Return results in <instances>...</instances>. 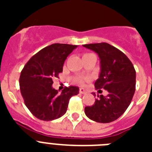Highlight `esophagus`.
<instances>
[{"mask_svg":"<svg viewBox=\"0 0 152 152\" xmlns=\"http://www.w3.org/2000/svg\"><path fill=\"white\" fill-rule=\"evenodd\" d=\"M79 92H80V94H85L87 91H85L84 88H80V90H79Z\"/></svg>","mask_w":152,"mask_h":152,"instance_id":"1","label":"esophagus"}]
</instances>
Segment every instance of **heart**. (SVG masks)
Segmentation results:
<instances>
[{
  "label": "heart",
  "instance_id": "b5f03b06",
  "mask_svg": "<svg viewBox=\"0 0 152 152\" xmlns=\"http://www.w3.org/2000/svg\"><path fill=\"white\" fill-rule=\"evenodd\" d=\"M75 81L80 84H83V81H82V79H81V78H76L75 79Z\"/></svg>",
  "mask_w": 152,
  "mask_h": 152
}]
</instances>
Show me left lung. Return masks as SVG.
I'll return each instance as SVG.
<instances>
[{"label":"left lung","instance_id":"8db88e82","mask_svg":"<svg viewBox=\"0 0 152 152\" xmlns=\"http://www.w3.org/2000/svg\"><path fill=\"white\" fill-rule=\"evenodd\" d=\"M83 46L96 52L100 59L101 71L95 87L99 91L103 88L109 92L106 96L98 95L93 106L85 108V115L98 123L113 122L126 111L135 92L134 65L122 51L106 42Z\"/></svg>","mask_w":152,"mask_h":152}]
</instances>
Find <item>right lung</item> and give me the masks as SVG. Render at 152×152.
<instances>
[{"label": "right lung", "instance_id": "1", "mask_svg": "<svg viewBox=\"0 0 152 152\" xmlns=\"http://www.w3.org/2000/svg\"><path fill=\"white\" fill-rule=\"evenodd\" d=\"M76 45L54 43L32 56L22 69L20 91L29 111L45 121L58 119L67 112L69 100L79 93L78 87H65L61 92L53 88V79L63 71L65 60Z\"/></svg>", "mask_w": 152, "mask_h": 152}]
</instances>
